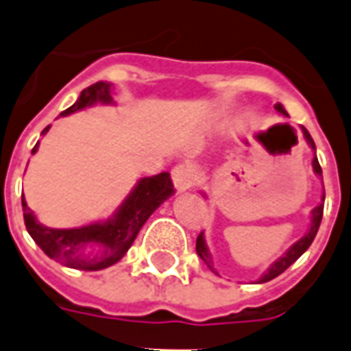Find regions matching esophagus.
Here are the masks:
<instances>
[{"mask_svg":"<svg viewBox=\"0 0 351 351\" xmlns=\"http://www.w3.org/2000/svg\"><path fill=\"white\" fill-rule=\"evenodd\" d=\"M193 178H195V175H193V169L190 165H176L173 169V182H175L176 190L184 191L191 188Z\"/></svg>","mask_w":351,"mask_h":351,"instance_id":"1","label":"esophagus"}]
</instances>
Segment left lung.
I'll use <instances>...</instances> for the list:
<instances>
[{
	"label": "left lung",
	"mask_w": 351,
	"mask_h": 351,
	"mask_svg": "<svg viewBox=\"0 0 351 351\" xmlns=\"http://www.w3.org/2000/svg\"><path fill=\"white\" fill-rule=\"evenodd\" d=\"M274 108H276V112H280V114L287 116L286 108L282 107L280 103H276L274 105ZM302 130V135H304V138H306V143L310 145V148L314 150V160H312V167H314V173L316 175L322 176V167H319V161H317L316 158V145H314V141H312V137H310V133L306 131V128H301ZM324 199H325V193L324 197H322V203L312 210V221H310V228L308 231H306V235L302 237V239H299L297 243L289 248V250L282 256V258H278L274 263L269 267V271L265 272L263 276L259 278V284H263V282H269V280L276 278L278 274H282V272L286 271L289 265H293L297 259L301 258L304 252L308 250V246L312 244V241H314V237H316L317 229H319V223H322V216H324ZM195 250H197V256L203 261H205L210 269H213V258H210V252H208V248H206V243H205V237H203V233H199L197 237V243H195Z\"/></svg>",
	"instance_id": "8db88e82"
}]
</instances>
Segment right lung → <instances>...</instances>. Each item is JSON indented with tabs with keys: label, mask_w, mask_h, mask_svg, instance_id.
Here are the masks:
<instances>
[{
	"label": "right lung",
	"mask_w": 351,
	"mask_h": 351,
	"mask_svg": "<svg viewBox=\"0 0 351 351\" xmlns=\"http://www.w3.org/2000/svg\"><path fill=\"white\" fill-rule=\"evenodd\" d=\"M95 103H112L108 82H95L82 90L77 103L64 110L62 116L92 107ZM49 128H45L41 135ZM37 146L39 143L34 146L32 154L37 152ZM173 193L175 188L169 173L145 176L118 206L112 218L73 229H52L39 223L22 195L24 223L27 233L50 259L79 271H101L118 263L125 256L150 214Z\"/></svg>",
	"instance_id": "right-lung-1"
}]
</instances>
